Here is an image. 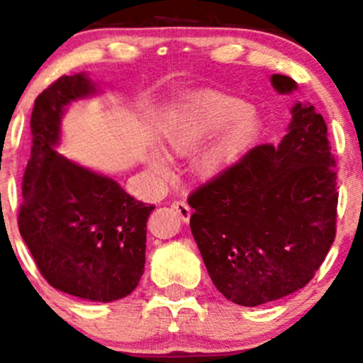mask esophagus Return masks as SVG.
<instances>
[{
  "mask_svg": "<svg viewBox=\"0 0 363 363\" xmlns=\"http://www.w3.org/2000/svg\"><path fill=\"white\" fill-rule=\"evenodd\" d=\"M172 208L177 212L179 218H181L182 221H188L189 216H191V208H189V205L186 203L184 200H177V202H174L172 203Z\"/></svg>",
  "mask_w": 363,
  "mask_h": 363,
  "instance_id": "esophagus-1",
  "label": "esophagus"
}]
</instances>
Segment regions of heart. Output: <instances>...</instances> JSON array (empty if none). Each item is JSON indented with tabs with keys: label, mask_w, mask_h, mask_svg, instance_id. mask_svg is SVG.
Masks as SVG:
<instances>
[{
	"label": "heart",
	"mask_w": 363,
	"mask_h": 363,
	"mask_svg": "<svg viewBox=\"0 0 363 363\" xmlns=\"http://www.w3.org/2000/svg\"><path fill=\"white\" fill-rule=\"evenodd\" d=\"M259 121L246 101L221 93H203L182 105L164 130V144L177 156H188L205 140L216 137L196 160L203 177H214L232 167L255 142ZM149 167L158 175H168L170 164L151 152Z\"/></svg>",
	"instance_id": "b5f03b06"
}]
</instances>
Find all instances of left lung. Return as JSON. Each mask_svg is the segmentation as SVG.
I'll return each mask as SVG.
<instances>
[{"instance_id": "1", "label": "left lung", "mask_w": 363, "mask_h": 363, "mask_svg": "<svg viewBox=\"0 0 363 363\" xmlns=\"http://www.w3.org/2000/svg\"><path fill=\"white\" fill-rule=\"evenodd\" d=\"M270 80L281 94L296 89L286 75ZM330 149L321 113L295 104L279 145H256L189 195V226L208 276L233 303L283 298L320 269L337 221Z\"/></svg>"}]
</instances>
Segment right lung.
Wrapping results in <instances>:
<instances>
[{
    "mask_svg": "<svg viewBox=\"0 0 363 363\" xmlns=\"http://www.w3.org/2000/svg\"><path fill=\"white\" fill-rule=\"evenodd\" d=\"M93 94L96 84L75 73L60 77L35 100L19 232L50 286L112 302L130 295L144 274L155 205L138 202L113 179L56 151L65 108Z\"/></svg>",
    "mask_w": 363,
    "mask_h": 363,
    "instance_id": "right-lung-1",
    "label": "right lung"
}]
</instances>
